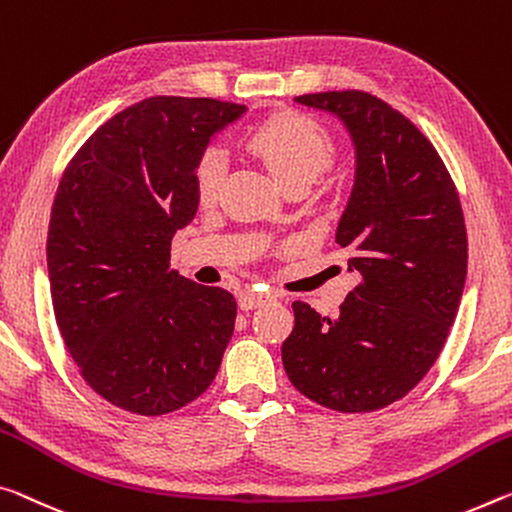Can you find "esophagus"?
<instances>
[{"instance_id":"34e87169","label":"esophagus","mask_w":512,"mask_h":512,"mask_svg":"<svg viewBox=\"0 0 512 512\" xmlns=\"http://www.w3.org/2000/svg\"><path fill=\"white\" fill-rule=\"evenodd\" d=\"M269 300H275V296L273 294H262V291L248 289V291H243V294L239 296V305H241V310H255V307L269 303Z\"/></svg>"}]
</instances>
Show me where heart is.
Instances as JSON below:
<instances>
[{
    "instance_id": "heart-1",
    "label": "heart",
    "mask_w": 512,
    "mask_h": 512,
    "mask_svg": "<svg viewBox=\"0 0 512 512\" xmlns=\"http://www.w3.org/2000/svg\"><path fill=\"white\" fill-rule=\"evenodd\" d=\"M248 152L269 168L285 189L310 186L335 157V139L319 120L305 113L285 111L266 118L246 136ZM225 161L216 150H207L196 164V196L200 205H214L221 193Z\"/></svg>"
}]
</instances>
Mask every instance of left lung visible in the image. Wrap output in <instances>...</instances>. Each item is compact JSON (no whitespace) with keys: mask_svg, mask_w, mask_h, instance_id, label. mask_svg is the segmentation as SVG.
<instances>
[{"mask_svg":"<svg viewBox=\"0 0 512 512\" xmlns=\"http://www.w3.org/2000/svg\"><path fill=\"white\" fill-rule=\"evenodd\" d=\"M296 100L337 113L358 148L353 196L337 227L360 282L337 319L294 300L282 364L300 394L337 412L403 399L440 358L467 275L458 189L433 143L364 91Z\"/></svg>","mask_w":512,"mask_h":512,"instance_id":"left-lung-1","label":"left lung"}]
</instances>
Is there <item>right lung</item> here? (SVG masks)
Returning a JSON list of instances; mask_svg holds the SVG:
<instances>
[{
    "instance_id": "add662e5",
    "label": "right lung",
    "mask_w": 512,
    "mask_h": 512,
    "mask_svg": "<svg viewBox=\"0 0 512 512\" xmlns=\"http://www.w3.org/2000/svg\"><path fill=\"white\" fill-rule=\"evenodd\" d=\"M246 111L214 97H148L88 136L56 189L47 271L81 378L116 408L159 417L212 385L237 300L170 269V241L196 216V164Z\"/></svg>"
}]
</instances>
